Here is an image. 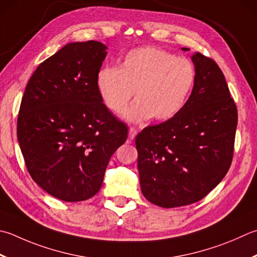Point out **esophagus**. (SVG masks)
Masks as SVG:
<instances>
[{"mask_svg": "<svg viewBox=\"0 0 257 257\" xmlns=\"http://www.w3.org/2000/svg\"><path fill=\"white\" fill-rule=\"evenodd\" d=\"M136 136H137V130H136L135 128H129V139L130 140H134Z\"/></svg>", "mask_w": 257, "mask_h": 257, "instance_id": "obj_1", "label": "esophagus"}]
</instances>
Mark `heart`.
Here are the masks:
<instances>
[{"instance_id": "1", "label": "heart", "mask_w": 257, "mask_h": 257, "mask_svg": "<svg viewBox=\"0 0 257 257\" xmlns=\"http://www.w3.org/2000/svg\"><path fill=\"white\" fill-rule=\"evenodd\" d=\"M195 80V67L187 58L146 47L129 51L119 68L100 69L95 87L104 107L115 114L124 111L135 91L137 100L123 115L128 121L153 117L167 121L185 107Z\"/></svg>"}]
</instances>
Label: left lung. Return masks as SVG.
I'll return each mask as SVG.
<instances>
[{
    "label": "left lung",
    "instance_id": "obj_1",
    "mask_svg": "<svg viewBox=\"0 0 257 257\" xmlns=\"http://www.w3.org/2000/svg\"><path fill=\"white\" fill-rule=\"evenodd\" d=\"M192 61L196 80L182 111L136 137L142 193L164 208L204 198L232 164L237 109L228 85L214 60L195 52Z\"/></svg>",
    "mask_w": 257,
    "mask_h": 257
}]
</instances>
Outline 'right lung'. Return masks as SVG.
I'll list each match as a JSON object with an SVG mask.
<instances>
[{"label":"right lung","mask_w":257,"mask_h":257,"mask_svg":"<svg viewBox=\"0 0 257 257\" xmlns=\"http://www.w3.org/2000/svg\"><path fill=\"white\" fill-rule=\"evenodd\" d=\"M107 55L98 41L65 44L35 70L18 117V140L32 179L63 202L97 194L128 128L104 107L95 77Z\"/></svg>","instance_id":"1"}]
</instances>
